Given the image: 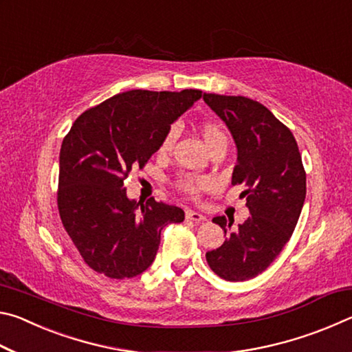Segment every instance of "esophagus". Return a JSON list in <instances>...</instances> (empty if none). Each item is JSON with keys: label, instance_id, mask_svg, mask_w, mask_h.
Instances as JSON below:
<instances>
[{"label": "esophagus", "instance_id": "1", "mask_svg": "<svg viewBox=\"0 0 352 352\" xmlns=\"http://www.w3.org/2000/svg\"><path fill=\"white\" fill-rule=\"evenodd\" d=\"M184 216H186L188 220H192V222H195V223L205 222V220H206V217L204 216V214L195 212V211H190V210H186V212H184Z\"/></svg>", "mask_w": 352, "mask_h": 352}]
</instances>
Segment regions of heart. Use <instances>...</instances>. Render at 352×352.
I'll return each mask as SVG.
<instances>
[{"label":"heart","instance_id":"obj_1","mask_svg":"<svg viewBox=\"0 0 352 352\" xmlns=\"http://www.w3.org/2000/svg\"><path fill=\"white\" fill-rule=\"evenodd\" d=\"M175 135H177L175 127H170L168 132H166V135L163 136L162 142H160V152L170 151V147L175 141ZM201 135H204V138H205L208 146H211L214 141L225 138L222 129H220L217 124H214V122L201 124ZM175 184H177V188L182 190V192L188 194L189 197H197L201 190H205L206 188L211 186V180L204 175L186 174V175H182L180 178H178Z\"/></svg>","mask_w":352,"mask_h":352}]
</instances>
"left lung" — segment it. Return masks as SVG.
<instances>
[{
	"label": "left lung",
	"mask_w": 352,
	"mask_h": 352,
	"mask_svg": "<svg viewBox=\"0 0 352 352\" xmlns=\"http://www.w3.org/2000/svg\"><path fill=\"white\" fill-rule=\"evenodd\" d=\"M204 100L228 126L237 146L233 184H243L250 216L236 230L214 217L225 242L206 262L226 281H247L264 272L294 233L306 199V170L294 133L258 100L205 93Z\"/></svg>",
	"instance_id": "obj_1"
}]
</instances>
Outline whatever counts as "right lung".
Instances as JSON below:
<instances>
[{
    "instance_id": "obj_1",
    "label": "right lung",
    "mask_w": 352,
    "mask_h": 352,
    "mask_svg": "<svg viewBox=\"0 0 352 352\" xmlns=\"http://www.w3.org/2000/svg\"><path fill=\"white\" fill-rule=\"evenodd\" d=\"M200 90L116 94L76 119L63 138L57 206L63 228L85 264L113 279L152 264L162 230L184 219L182 208L129 200L124 182L158 151L170 124Z\"/></svg>"
}]
</instances>
